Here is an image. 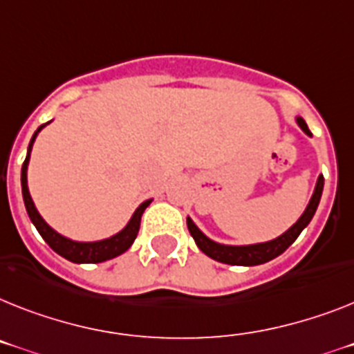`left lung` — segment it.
Listing matches in <instances>:
<instances>
[{
	"mask_svg": "<svg viewBox=\"0 0 354 354\" xmlns=\"http://www.w3.org/2000/svg\"><path fill=\"white\" fill-rule=\"evenodd\" d=\"M297 124L301 127L302 131L308 136H311V131L308 129V124L302 120L301 117H297ZM324 189V176H319L317 180V185H315L313 196H311L310 203L306 207L304 214L301 218L297 219V223L293 227H290L284 234H281L279 237L272 239V241L266 243H257V245H241V246H232V245H221V243H216L212 239L205 236L200 228L196 227L194 221L191 218H187V227H189V232L194 237L196 245L203 252L205 255H209L210 259L219 261V263L225 264H234V266H255V264L268 263V261L275 259L279 255L286 250L288 246L295 241L299 234L304 230L308 225H310L311 218L317 212V207H319L320 196H322Z\"/></svg>",
	"mask_w": 354,
	"mask_h": 354,
	"instance_id": "8db88e82",
	"label": "left lung"
}]
</instances>
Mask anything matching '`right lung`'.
Masks as SVG:
<instances>
[{"label":"right lung","instance_id":"obj_1","mask_svg":"<svg viewBox=\"0 0 354 354\" xmlns=\"http://www.w3.org/2000/svg\"><path fill=\"white\" fill-rule=\"evenodd\" d=\"M46 124H43L41 127H37V131L32 136L30 144H28V153H26V158L23 162V167H21V189H23V201H25L26 212H28V218L34 223V227L37 228V232L41 234L44 241L48 243V246L53 252H57L61 257L71 261V263H104V261L113 259L117 255L124 254V252L133 245V241L138 236V230H140V219L144 210L149 207V203L153 200H147L135 210V214L131 216L129 223L126 227L122 228L120 232L115 234V236L108 237V239H100V241H73V239H68V237L61 236L59 232H55L48 223L41 218V214L35 209L34 201H32V196L28 192V183H26V169H28V162H30V151L32 145L35 142V136L37 133L43 129Z\"/></svg>","mask_w":354,"mask_h":354}]
</instances>
